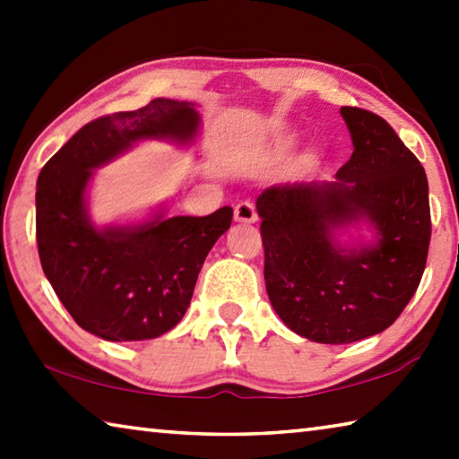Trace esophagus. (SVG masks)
Returning a JSON list of instances; mask_svg holds the SVG:
<instances>
[{
    "mask_svg": "<svg viewBox=\"0 0 459 459\" xmlns=\"http://www.w3.org/2000/svg\"><path fill=\"white\" fill-rule=\"evenodd\" d=\"M235 221L237 222H245V224H253L257 222V211H255L253 202H238L235 206Z\"/></svg>",
    "mask_w": 459,
    "mask_h": 459,
    "instance_id": "1",
    "label": "esophagus"
}]
</instances>
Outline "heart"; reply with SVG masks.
I'll list each match as a JSON object with an SVG mask.
<instances>
[{
  "label": "heart",
  "mask_w": 459,
  "mask_h": 459,
  "mask_svg": "<svg viewBox=\"0 0 459 459\" xmlns=\"http://www.w3.org/2000/svg\"><path fill=\"white\" fill-rule=\"evenodd\" d=\"M279 147H281V152H290L293 147V139H283V142L279 143Z\"/></svg>",
  "instance_id": "heart-1"
}]
</instances>
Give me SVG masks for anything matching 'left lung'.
<instances>
[{
  "mask_svg": "<svg viewBox=\"0 0 459 459\" xmlns=\"http://www.w3.org/2000/svg\"><path fill=\"white\" fill-rule=\"evenodd\" d=\"M354 152L336 180L257 198L271 306L291 332L351 344L386 330L417 291L431 238L419 160L378 115L342 107Z\"/></svg>",
  "mask_w": 459,
  "mask_h": 459,
  "instance_id": "1",
  "label": "left lung"
}]
</instances>
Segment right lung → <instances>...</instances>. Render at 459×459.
Segmentation results:
<instances>
[{
  "mask_svg": "<svg viewBox=\"0 0 459 459\" xmlns=\"http://www.w3.org/2000/svg\"><path fill=\"white\" fill-rule=\"evenodd\" d=\"M196 103L153 99L137 111L87 123L46 161L36 184V240L44 275L74 322L107 342L152 340L176 328L206 255L229 230L232 208L99 224L89 208L95 169L143 142L188 150L200 137Z\"/></svg>",
  "mask_w": 459,
  "mask_h": 459,
  "instance_id": "right-lung-1",
  "label": "right lung"
}]
</instances>
